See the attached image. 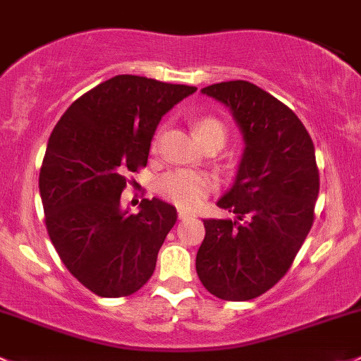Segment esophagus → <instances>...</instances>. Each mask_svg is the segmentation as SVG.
Listing matches in <instances>:
<instances>
[{
    "label": "esophagus",
    "instance_id": "34e87169",
    "mask_svg": "<svg viewBox=\"0 0 361 361\" xmlns=\"http://www.w3.org/2000/svg\"><path fill=\"white\" fill-rule=\"evenodd\" d=\"M188 217H192L191 212H188V210H179V219H188Z\"/></svg>",
    "mask_w": 361,
    "mask_h": 361
}]
</instances>
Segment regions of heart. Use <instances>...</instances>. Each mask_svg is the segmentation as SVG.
Listing matches in <instances>:
<instances>
[{
    "label": "heart",
    "mask_w": 361,
    "mask_h": 361,
    "mask_svg": "<svg viewBox=\"0 0 361 361\" xmlns=\"http://www.w3.org/2000/svg\"><path fill=\"white\" fill-rule=\"evenodd\" d=\"M195 133L202 144L221 142L228 137V128L219 118L203 116L195 123ZM159 135L154 137L153 151L158 149ZM215 179L205 172L195 170H172L159 177L156 191L166 202L180 208H196L215 189Z\"/></svg>",
    "instance_id": "1"
}]
</instances>
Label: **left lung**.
<instances>
[{
  "instance_id": "obj_1",
  "label": "left lung",
  "mask_w": 361,
  "mask_h": 361,
  "mask_svg": "<svg viewBox=\"0 0 361 361\" xmlns=\"http://www.w3.org/2000/svg\"><path fill=\"white\" fill-rule=\"evenodd\" d=\"M231 109L245 147L233 188L217 207L231 219H205L196 273L224 300L262 295L290 269L314 222L319 172L306 126L276 97L248 81L203 88Z\"/></svg>"
}]
</instances>
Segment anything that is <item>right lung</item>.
Here are the masks:
<instances>
[{
  "label": "right lung",
  "instance_id": "add662e5",
  "mask_svg": "<svg viewBox=\"0 0 361 361\" xmlns=\"http://www.w3.org/2000/svg\"><path fill=\"white\" fill-rule=\"evenodd\" d=\"M196 87L120 74L78 97L48 139L39 192L44 226L59 257L100 297H126L154 273L177 210L142 200L121 210L126 176L147 165L161 118Z\"/></svg>",
  "mask_w": 361,
  "mask_h": 361
}]
</instances>
